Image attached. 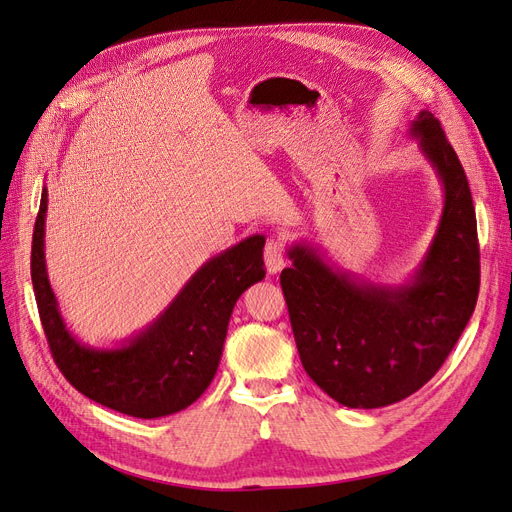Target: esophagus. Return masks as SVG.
<instances>
[{
  "label": "esophagus",
  "mask_w": 512,
  "mask_h": 512,
  "mask_svg": "<svg viewBox=\"0 0 512 512\" xmlns=\"http://www.w3.org/2000/svg\"><path fill=\"white\" fill-rule=\"evenodd\" d=\"M263 259H266L268 274H276L285 268V246L280 240H268L263 249Z\"/></svg>",
  "instance_id": "34e87169"
}]
</instances>
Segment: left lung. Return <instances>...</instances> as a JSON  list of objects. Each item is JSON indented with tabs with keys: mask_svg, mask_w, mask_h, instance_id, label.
<instances>
[{
	"mask_svg": "<svg viewBox=\"0 0 512 512\" xmlns=\"http://www.w3.org/2000/svg\"><path fill=\"white\" fill-rule=\"evenodd\" d=\"M442 185V214L423 259L402 283H374L338 268L317 244L287 249L280 272L306 374L349 408H381L421 389L468 325L481 283L472 193L432 112L408 127Z\"/></svg>",
	"mask_w": 512,
	"mask_h": 512,
	"instance_id": "obj_1",
	"label": "left lung"
}]
</instances>
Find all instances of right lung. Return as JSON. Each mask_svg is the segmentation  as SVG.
Instances as JSON below:
<instances>
[{"label":"right lung","instance_id":"right-lung-1","mask_svg":"<svg viewBox=\"0 0 512 512\" xmlns=\"http://www.w3.org/2000/svg\"><path fill=\"white\" fill-rule=\"evenodd\" d=\"M46 210L44 185L31 244V283L48 346L63 376L89 400L138 419L168 417L191 406L217 374L238 298L266 276V238L249 236L210 257L157 319L119 344L100 349L80 342L63 321L46 272Z\"/></svg>","mask_w":512,"mask_h":512}]
</instances>
